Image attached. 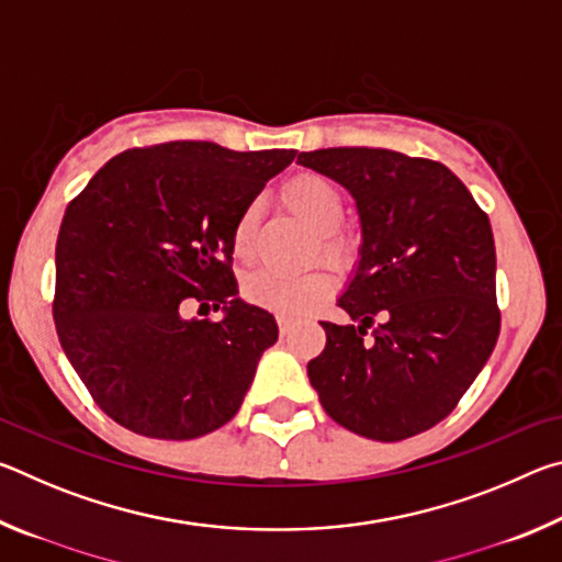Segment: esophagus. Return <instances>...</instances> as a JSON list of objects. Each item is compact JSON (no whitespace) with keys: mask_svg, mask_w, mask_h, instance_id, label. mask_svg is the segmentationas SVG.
<instances>
[{"mask_svg":"<svg viewBox=\"0 0 562 562\" xmlns=\"http://www.w3.org/2000/svg\"><path fill=\"white\" fill-rule=\"evenodd\" d=\"M278 325H280V331H282V335H288V331L292 329V317H288V315H278Z\"/></svg>","mask_w":562,"mask_h":562,"instance_id":"1","label":"esophagus"}]
</instances>
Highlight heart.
I'll list each match as a JSON object with an SVG mask.
<instances>
[{"label": "heart", "instance_id": "b5f03b06", "mask_svg": "<svg viewBox=\"0 0 562 562\" xmlns=\"http://www.w3.org/2000/svg\"><path fill=\"white\" fill-rule=\"evenodd\" d=\"M282 201L312 231L319 233V250L329 262H345L349 258L351 240L339 233V223L345 217V195L335 180L319 173H300L282 186ZM255 227H258V205H247L233 227V252L237 260L250 262L255 258ZM331 290H335V278L322 268L304 274L258 270L245 280L247 297L282 315H304L315 310Z\"/></svg>", "mask_w": 562, "mask_h": 562}]
</instances>
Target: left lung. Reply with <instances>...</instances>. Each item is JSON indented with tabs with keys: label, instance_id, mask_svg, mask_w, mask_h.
Returning a JSON list of instances; mask_svg holds the SVG:
<instances>
[{
	"label": "left lung",
	"instance_id": "left-lung-1",
	"mask_svg": "<svg viewBox=\"0 0 562 562\" xmlns=\"http://www.w3.org/2000/svg\"><path fill=\"white\" fill-rule=\"evenodd\" d=\"M297 164L345 186L361 223L359 262L322 322L307 364L325 412L374 441H402L449 416L501 331L488 215L443 164L386 148H322Z\"/></svg>",
	"mask_w": 562,
	"mask_h": 562
}]
</instances>
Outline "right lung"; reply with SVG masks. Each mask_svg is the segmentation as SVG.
Here are the masks:
<instances>
[{
  "mask_svg": "<svg viewBox=\"0 0 562 562\" xmlns=\"http://www.w3.org/2000/svg\"><path fill=\"white\" fill-rule=\"evenodd\" d=\"M294 154H240L211 140L131 148L66 207L56 335L113 422L188 441L237 414L278 322L237 297L233 227ZM195 303L226 317L188 321Z\"/></svg>",
  "mask_w": 562,
  "mask_h": 562,
  "instance_id": "1",
  "label": "right lung"
}]
</instances>
